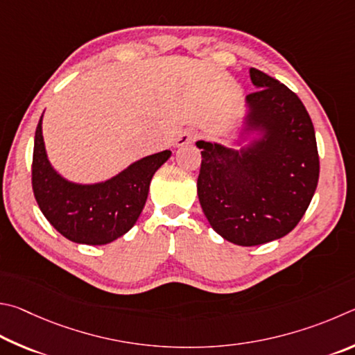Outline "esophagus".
<instances>
[{"mask_svg": "<svg viewBox=\"0 0 355 355\" xmlns=\"http://www.w3.org/2000/svg\"><path fill=\"white\" fill-rule=\"evenodd\" d=\"M201 134L198 132V130L195 129H187L184 130V132L179 135V139L176 140V145L178 146H184V145H189V143H193L196 141L198 139H200Z\"/></svg>", "mask_w": 355, "mask_h": 355, "instance_id": "1", "label": "esophagus"}]
</instances>
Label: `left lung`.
I'll return each instance as SVG.
<instances>
[{"instance_id": "1", "label": "left lung", "mask_w": 355, "mask_h": 355, "mask_svg": "<svg viewBox=\"0 0 355 355\" xmlns=\"http://www.w3.org/2000/svg\"><path fill=\"white\" fill-rule=\"evenodd\" d=\"M256 92L248 112L240 149L196 141L202 149L198 198L216 234L231 243L256 246L293 231L318 185L320 157L313 123L296 93L277 79L251 68Z\"/></svg>"}]
</instances>
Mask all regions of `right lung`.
Instances as JSON below:
<instances>
[{
	"instance_id": "right-lung-1",
	"label": "right lung",
	"mask_w": 355,
	"mask_h": 355,
	"mask_svg": "<svg viewBox=\"0 0 355 355\" xmlns=\"http://www.w3.org/2000/svg\"><path fill=\"white\" fill-rule=\"evenodd\" d=\"M42 116L33 155V190L42 214L55 231L74 243L98 246L120 239L139 220L154 173L170 159L171 151L146 155L104 182L76 184L60 176L49 164Z\"/></svg>"
}]
</instances>
